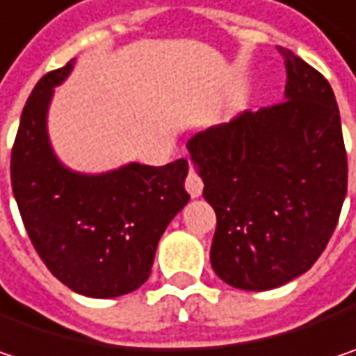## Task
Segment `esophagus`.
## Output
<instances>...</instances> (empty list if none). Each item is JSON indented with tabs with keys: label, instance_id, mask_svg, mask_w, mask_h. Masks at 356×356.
<instances>
[{
	"label": "esophagus",
	"instance_id": "1",
	"mask_svg": "<svg viewBox=\"0 0 356 356\" xmlns=\"http://www.w3.org/2000/svg\"><path fill=\"white\" fill-rule=\"evenodd\" d=\"M185 189L189 191L191 197H199L203 193V181L195 171H189V175L185 179Z\"/></svg>",
	"mask_w": 356,
	"mask_h": 356
}]
</instances>
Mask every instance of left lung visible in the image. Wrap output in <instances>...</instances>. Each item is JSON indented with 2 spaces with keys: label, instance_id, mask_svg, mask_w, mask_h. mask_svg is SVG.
Masks as SVG:
<instances>
[{
  "label": "left lung",
  "instance_id": "8db88e82",
  "mask_svg": "<svg viewBox=\"0 0 356 356\" xmlns=\"http://www.w3.org/2000/svg\"><path fill=\"white\" fill-rule=\"evenodd\" d=\"M284 102L243 111L189 138L216 209L211 268L240 290L298 278L330 240L346 195V151L334 92L323 74L278 46Z\"/></svg>",
  "mask_w": 356,
  "mask_h": 356
}]
</instances>
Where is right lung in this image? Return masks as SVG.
Listing matches in <instances>:
<instances>
[{
    "mask_svg": "<svg viewBox=\"0 0 356 356\" xmlns=\"http://www.w3.org/2000/svg\"><path fill=\"white\" fill-rule=\"evenodd\" d=\"M74 60L40 78L19 118L11 151V187L35 252L70 290L115 298L147 282L157 243L187 205L189 163H129L86 175L56 157L48 136L54 88Z\"/></svg>",
    "mask_w": 356,
    "mask_h": 356,
    "instance_id": "add662e5",
    "label": "right lung"
}]
</instances>
